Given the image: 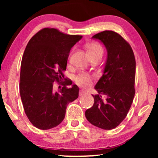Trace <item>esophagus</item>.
Segmentation results:
<instances>
[{
  "label": "esophagus",
  "mask_w": 158,
  "mask_h": 158,
  "mask_svg": "<svg viewBox=\"0 0 158 158\" xmlns=\"http://www.w3.org/2000/svg\"><path fill=\"white\" fill-rule=\"evenodd\" d=\"M86 94V92L85 90H81L79 92V95L80 96H83V95H85Z\"/></svg>",
  "instance_id": "34e87169"
}]
</instances>
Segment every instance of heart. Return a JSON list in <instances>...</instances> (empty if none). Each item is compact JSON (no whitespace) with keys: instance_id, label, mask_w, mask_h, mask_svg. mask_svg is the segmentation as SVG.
<instances>
[{"instance_id":"b5f03b06","label":"heart","mask_w":158,"mask_h":158,"mask_svg":"<svg viewBox=\"0 0 158 158\" xmlns=\"http://www.w3.org/2000/svg\"><path fill=\"white\" fill-rule=\"evenodd\" d=\"M86 49H87V52L90 57L98 55H102L103 52V47H101V44L96 42L89 43L86 46ZM93 79H94V77L91 75L88 74L87 73H81L75 77V81L77 85L86 87V86L90 85Z\"/></svg>"}]
</instances>
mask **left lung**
Listing matches in <instances>:
<instances>
[{
  "label": "left lung",
  "instance_id": "left-lung-1",
  "mask_svg": "<svg viewBox=\"0 0 158 158\" xmlns=\"http://www.w3.org/2000/svg\"><path fill=\"white\" fill-rule=\"evenodd\" d=\"M93 38L103 43L108 56L103 74L95 86L98 94L92 95L94 106L86 110L85 117L94 126L112 129L126 118L133 102L135 57L130 44L115 31H101Z\"/></svg>",
  "mask_w": 158,
  "mask_h": 158
}]
</instances>
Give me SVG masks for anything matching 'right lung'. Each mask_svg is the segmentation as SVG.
<instances>
[{
    "label": "right lung",
    "mask_w": 158,
    "mask_h": 158,
    "mask_svg": "<svg viewBox=\"0 0 158 158\" xmlns=\"http://www.w3.org/2000/svg\"><path fill=\"white\" fill-rule=\"evenodd\" d=\"M81 35H70L54 28H44L32 36L26 47L21 64L20 90L25 114L40 129L57 127L64 119L66 108L78 97L79 88L66 81L70 51ZM63 88L55 92L53 82Z\"/></svg>",
    "instance_id": "right-lung-1"
}]
</instances>
